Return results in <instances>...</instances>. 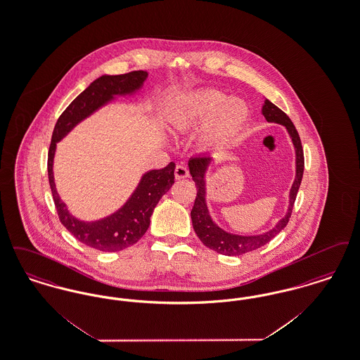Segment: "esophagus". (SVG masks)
Segmentation results:
<instances>
[{
	"mask_svg": "<svg viewBox=\"0 0 360 360\" xmlns=\"http://www.w3.org/2000/svg\"><path fill=\"white\" fill-rule=\"evenodd\" d=\"M188 169L185 165H176L175 167V178L176 179H182V178H188Z\"/></svg>",
	"mask_w": 360,
	"mask_h": 360,
	"instance_id": "34e87169",
	"label": "esophagus"
}]
</instances>
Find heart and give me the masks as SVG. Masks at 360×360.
<instances>
[{
	"mask_svg": "<svg viewBox=\"0 0 360 360\" xmlns=\"http://www.w3.org/2000/svg\"><path fill=\"white\" fill-rule=\"evenodd\" d=\"M248 117L247 105L239 98H228L216 90L198 91L184 100L174 115L172 122L175 129L186 131L202 125L209 120L206 141H220L238 132Z\"/></svg>",
	"mask_w": 360,
	"mask_h": 360,
	"instance_id": "b5f03b06",
	"label": "heart"
}]
</instances>
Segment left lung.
Here are the masks:
<instances>
[{
  "label": "left lung",
  "mask_w": 360,
  "mask_h": 360,
  "mask_svg": "<svg viewBox=\"0 0 360 360\" xmlns=\"http://www.w3.org/2000/svg\"><path fill=\"white\" fill-rule=\"evenodd\" d=\"M262 113L266 120L270 121V122H278V124H282L286 127V129L290 134L292 144L295 147V156H297V159H295L297 174H295L294 184L291 186L290 205H289L286 216L276 224L271 231H269L263 235H259V236H238V235L226 233V232H224L223 229H220L216 224L212 221L205 204L204 175H205L206 167L210 162V156L200 155V156H194L188 160V170H190V174H191L193 181L197 188L194 205L190 212L193 228H194L197 236L207 248H210L219 254L226 255V257H238V255H243V254H247L250 251H254L257 248L263 247L288 225L290 220L292 206L295 202V197H297L298 188H300L301 181H302V175H304V166H305L304 150H302L300 135H298L294 124L289 119V116L269 100H266V103L263 105Z\"/></svg>",
  "instance_id": "obj_1"
}]
</instances>
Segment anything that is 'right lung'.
I'll list each match as a JSON object with an SVG mask.
<instances>
[{
  "instance_id": "add662e5",
  "label": "right lung",
  "mask_w": 360,
  "mask_h": 360,
  "mask_svg": "<svg viewBox=\"0 0 360 360\" xmlns=\"http://www.w3.org/2000/svg\"><path fill=\"white\" fill-rule=\"evenodd\" d=\"M147 75V71L137 70L120 75H103L96 79L65 109L52 132L47 169L52 198L59 220L75 239L103 252H115L131 247L146 233L155 206L174 184L175 163L170 162V165L162 170L147 172L128 202L110 217L96 223H84L70 214L56 193L52 175L55 146L62 137L68 135L74 125L112 100L113 96L135 91L144 82Z\"/></svg>"
}]
</instances>
